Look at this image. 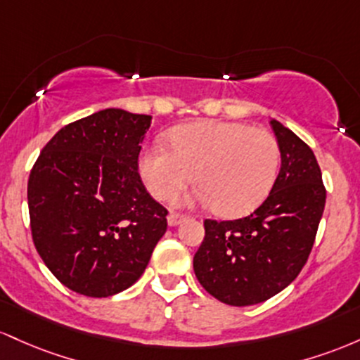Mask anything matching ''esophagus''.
<instances>
[{"instance_id":"34e87169","label":"esophagus","mask_w":360,"mask_h":360,"mask_svg":"<svg viewBox=\"0 0 360 360\" xmlns=\"http://www.w3.org/2000/svg\"><path fill=\"white\" fill-rule=\"evenodd\" d=\"M184 214H180V212H169L168 214V224L169 226H176V224H180L181 223V219H184Z\"/></svg>"}]
</instances>
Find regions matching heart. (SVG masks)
Masks as SVG:
<instances>
[{
    "label": "heart",
    "mask_w": 360,
    "mask_h": 360,
    "mask_svg": "<svg viewBox=\"0 0 360 360\" xmlns=\"http://www.w3.org/2000/svg\"><path fill=\"white\" fill-rule=\"evenodd\" d=\"M172 151L160 144L139 156V175L158 200H172L197 175L199 199L217 214H248L267 197L281 169L278 141L248 124L200 120L176 127Z\"/></svg>",
    "instance_id": "obj_1"
}]
</instances>
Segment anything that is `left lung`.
<instances>
[{
  "label": "left lung",
  "instance_id": "obj_1",
  "mask_svg": "<svg viewBox=\"0 0 360 360\" xmlns=\"http://www.w3.org/2000/svg\"><path fill=\"white\" fill-rule=\"evenodd\" d=\"M281 169L267 199L248 216L205 219L193 272L217 301L231 306L264 302L300 276L316 238L326 191L314 153L277 120Z\"/></svg>",
  "mask_w": 360,
  "mask_h": 360
}]
</instances>
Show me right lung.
Segmentation results:
<instances>
[{
    "label": "right lung",
    "instance_id": "add662e5",
    "mask_svg": "<svg viewBox=\"0 0 360 360\" xmlns=\"http://www.w3.org/2000/svg\"><path fill=\"white\" fill-rule=\"evenodd\" d=\"M151 115L105 108L68 124L28 176L32 240L60 284L108 297L143 276L167 231L168 211L139 172Z\"/></svg>",
    "mask_w": 360,
    "mask_h": 360
}]
</instances>
